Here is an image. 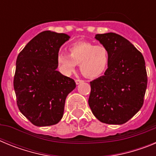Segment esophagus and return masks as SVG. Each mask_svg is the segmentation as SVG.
<instances>
[{
    "label": "esophagus",
    "mask_w": 156,
    "mask_h": 156,
    "mask_svg": "<svg viewBox=\"0 0 156 156\" xmlns=\"http://www.w3.org/2000/svg\"><path fill=\"white\" fill-rule=\"evenodd\" d=\"M76 83L77 85L78 84H80V83H83V80H79V79H77V80H76Z\"/></svg>",
    "instance_id": "esophagus-1"
}]
</instances>
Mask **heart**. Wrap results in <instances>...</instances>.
<instances>
[{
    "instance_id": "obj_1",
    "label": "heart",
    "mask_w": 156,
    "mask_h": 156,
    "mask_svg": "<svg viewBox=\"0 0 156 156\" xmlns=\"http://www.w3.org/2000/svg\"><path fill=\"white\" fill-rule=\"evenodd\" d=\"M69 55L60 53L57 57L62 73L69 75L80 65V71L88 78L101 76L108 69L110 55L107 47L87 41H80L69 48Z\"/></svg>"
}]
</instances>
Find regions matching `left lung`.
Listing matches in <instances>:
<instances>
[{"mask_svg":"<svg viewBox=\"0 0 156 156\" xmlns=\"http://www.w3.org/2000/svg\"><path fill=\"white\" fill-rule=\"evenodd\" d=\"M110 55L104 76L90 83L88 104L94 116L107 124H123L142 107L148 77L142 54L119 34H97Z\"/></svg>","mask_w":156,"mask_h":156,"instance_id":"left-lung-1","label":"left lung"}]
</instances>
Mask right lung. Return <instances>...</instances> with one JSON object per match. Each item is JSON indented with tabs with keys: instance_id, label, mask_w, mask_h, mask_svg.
Instances as JSON below:
<instances>
[{
	"instance_id": "right-lung-1",
	"label": "right lung",
	"mask_w": 156,
	"mask_h": 156,
	"mask_svg": "<svg viewBox=\"0 0 156 156\" xmlns=\"http://www.w3.org/2000/svg\"><path fill=\"white\" fill-rule=\"evenodd\" d=\"M70 37L47 30L40 33L19 54L14 89L19 111L34 125L47 126L61 120L73 79L57 71L59 48Z\"/></svg>"
}]
</instances>
